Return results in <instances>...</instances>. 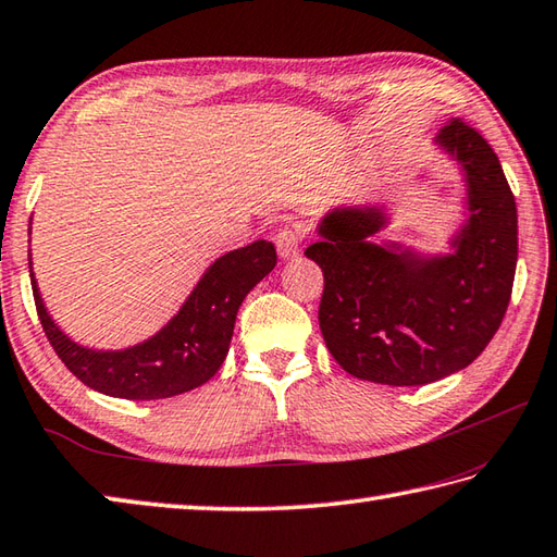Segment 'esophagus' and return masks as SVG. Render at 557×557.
I'll use <instances>...</instances> for the list:
<instances>
[{
    "mask_svg": "<svg viewBox=\"0 0 557 557\" xmlns=\"http://www.w3.org/2000/svg\"><path fill=\"white\" fill-rule=\"evenodd\" d=\"M275 246H277V253L282 260H292L299 256V248H301V238L297 232H292V228H285V232H280L275 236Z\"/></svg>",
    "mask_w": 557,
    "mask_h": 557,
    "instance_id": "34e87169",
    "label": "esophagus"
}]
</instances>
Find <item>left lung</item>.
<instances>
[{
  "label": "left lung",
  "instance_id": "left-lung-1",
  "mask_svg": "<svg viewBox=\"0 0 557 557\" xmlns=\"http://www.w3.org/2000/svg\"><path fill=\"white\" fill-rule=\"evenodd\" d=\"M463 176V220L446 253L394 238L386 202L335 205L304 256L323 270L319 323L347 374L424 386L461 372L505 319L517 270V202L493 147L461 120L434 137Z\"/></svg>",
  "mask_w": 557,
  "mask_h": 557
}]
</instances>
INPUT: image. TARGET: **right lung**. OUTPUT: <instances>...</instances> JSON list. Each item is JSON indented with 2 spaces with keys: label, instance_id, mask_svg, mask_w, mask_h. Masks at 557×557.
<instances>
[{
  "label": "right lung",
  "instance_id": "1",
  "mask_svg": "<svg viewBox=\"0 0 557 557\" xmlns=\"http://www.w3.org/2000/svg\"><path fill=\"white\" fill-rule=\"evenodd\" d=\"M275 265V246L263 238L228 250L205 268L181 309L154 335L120 350H98L76 343L54 323L33 275L28 250L33 297L54 352L82 384L98 394L127 400L178 396L202 386L220 372L234 335L238 307Z\"/></svg>",
  "mask_w": 557,
  "mask_h": 557
}]
</instances>
